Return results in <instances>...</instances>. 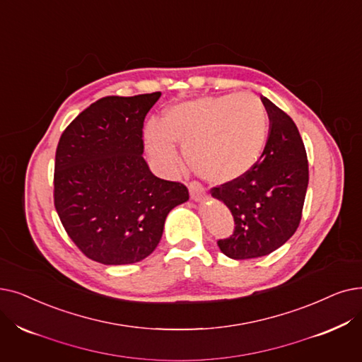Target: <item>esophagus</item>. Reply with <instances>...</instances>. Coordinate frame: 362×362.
I'll list each match as a JSON object with an SVG mask.
<instances>
[{
  "instance_id": "1",
  "label": "esophagus",
  "mask_w": 362,
  "mask_h": 362,
  "mask_svg": "<svg viewBox=\"0 0 362 362\" xmlns=\"http://www.w3.org/2000/svg\"><path fill=\"white\" fill-rule=\"evenodd\" d=\"M189 194L194 201H202L204 198H206V189H204L202 185L198 182L189 183Z\"/></svg>"
}]
</instances>
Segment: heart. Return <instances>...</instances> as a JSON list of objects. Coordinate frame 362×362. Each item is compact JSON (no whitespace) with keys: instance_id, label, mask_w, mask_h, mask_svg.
Returning a JSON list of instances; mask_svg holds the SVG:
<instances>
[{"instance_id":"b5f03b06","label":"heart","mask_w":362,"mask_h":362,"mask_svg":"<svg viewBox=\"0 0 362 362\" xmlns=\"http://www.w3.org/2000/svg\"><path fill=\"white\" fill-rule=\"evenodd\" d=\"M269 117L250 93L207 96L170 106L161 125L149 122L145 144L152 160L173 171L179 165L175 142L186 161L211 183L240 180L259 164L268 142Z\"/></svg>"}]
</instances>
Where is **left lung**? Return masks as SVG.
<instances>
[{
  "label": "left lung",
  "instance_id": "8db88e82",
  "mask_svg": "<svg viewBox=\"0 0 362 362\" xmlns=\"http://www.w3.org/2000/svg\"><path fill=\"white\" fill-rule=\"evenodd\" d=\"M269 134L256 168L240 180L211 189L235 220V230L217 245L230 259H255L284 245L300 223L309 170L303 140L294 121L268 98Z\"/></svg>",
  "mask_w": 362,
  "mask_h": 362
}]
</instances>
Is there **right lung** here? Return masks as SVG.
Here are the masks:
<instances>
[{"label":"right lung","mask_w":362,"mask_h":362,"mask_svg":"<svg viewBox=\"0 0 362 362\" xmlns=\"http://www.w3.org/2000/svg\"><path fill=\"white\" fill-rule=\"evenodd\" d=\"M161 93L107 96L62 133L54 207L71 240L103 264L144 260L158 245L167 214L189 199L186 186L156 177L144 158V121Z\"/></svg>","instance_id":"1"}]
</instances>
